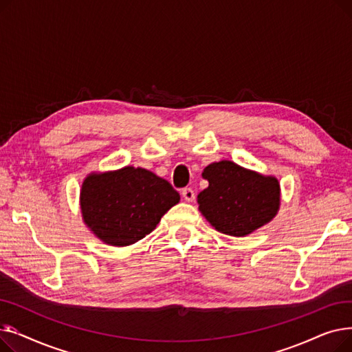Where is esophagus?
I'll list each match as a JSON object with an SVG mask.
<instances>
[{"instance_id": "esophagus-1", "label": "esophagus", "mask_w": 352, "mask_h": 352, "mask_svg": "<svg viewBox=\"0 0 352 352\" xmlns=\"http://www.w3.org/2000/svg\"><path fill=\"white\" fill-rule=\"evenodd\" d=\"M182 197L187 202H192L195 199V192L191 188H184L182 190Z\"/></svg>"}]
</instances>
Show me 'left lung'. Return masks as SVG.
<instances>
[{
  "instance_id": "1",
  "label": "left lung",
  "mask_w": 352,
  "mask_h": 352,
  "mask_svg": "<svg viewBox=\"0 0 352 352\" xmlns=\"http://www.w3.org/2000/svg\"><path fill=\"white\" fill-rule=\"evenodd\" d=\"M202 178L208 187L197 197L198 210L219 232L245 236L278 214L281 187L274 175L223 160L207 165Z\"/></svg>"
}]
</instances>
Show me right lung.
Masks as SVG:
<instances>
[{
    "instance_id": "add662e5",
    "label": "right lung",
    "mask_w": 352,
    "mask_h": 352,
    "mask_svg": "<svg viewBox=\"0 0 352 352\" xmlns=\"http://www.w3.org/2000/svg\"><path fill=\"white\" fill-rule=\"evenodd\" d=\"M178 202L179 194L168 181L131 165L88 174L80 191L84 224L104 244L113 247L140 241Z\"/></svg>"
}]
</instances>
